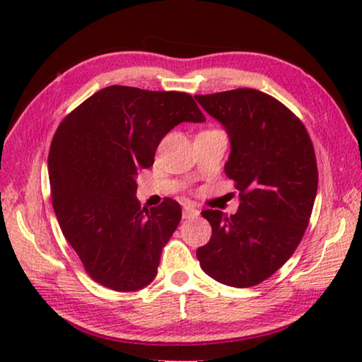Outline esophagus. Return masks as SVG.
Listing matches in <instances>:
<instances>
[{
	"instance_id": "1",
	"label": "esophagus",
	"mask_w": 362,
	"mask_h": 362,
	"mask_svg": "<svg viewBox=\"0 0 362 362\" xmlns=\"http://www.w3.org/2000/svg\"><path fill=\"white\" fill-rule=\"evenodd\" d=\"M197 216H199V211H197L196 207L192 206L182 207V217H185V219H194Z\"/></svg>"
}]
</instances>
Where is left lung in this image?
Returning a JSON list of instances; mask_svg holds the SVG:
<instances>
[{
  "label": "left lung",
  "instance_id": "1",
  "mask_svg": "<svg viewBox=\"0 0 362 362\" xmlns=\"http://www.w3.org/2000/svg\"><path fill=\"white\" fill-rule=\"evenodd\" d=\"M194 98L229 135L224 171L240 197L230 217L201 212L212 235L197 249V260L219 284L259 285L293 255L308 227L318 189L313 143L284 103L255 88Z\"/></svg>",
  "mask_w": 362,
  "mask_h": 362
}]
</instances>
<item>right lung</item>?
Listing matches in <instances>:
<instances>
[{"label": "right lung", "mask_w": 362, "mask_h": 362, "mask_svg": "<svg viewBox=\"0 0 362 362\" xmlns=\"http://www.w3.org/2000/svg\"><path fill=\"white\" fill-rule=\"evenodd\" d=\"M204 120L189 93L110 86L59 125L47 160L52 207L97 284L136 291L155 280L181 206L166 197L158 207H141L136 176L153 166L168 132Z\"/></svg>", "instance_id": "add662e5"}]
</instances>
